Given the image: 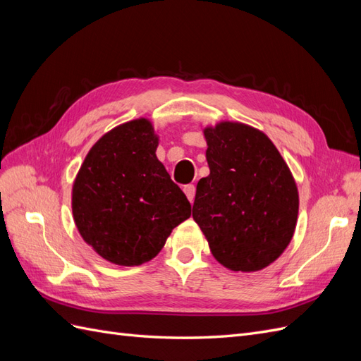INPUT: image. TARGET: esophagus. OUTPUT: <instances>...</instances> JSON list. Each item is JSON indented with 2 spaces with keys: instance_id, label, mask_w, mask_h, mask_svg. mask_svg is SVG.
Listing matches in <instances>:
<instances>
[{
  "instance_id": "esophagus-1",
  "label": "esophagus",
  "mask_w": 361,
  "mask_h": 361,
  "mask_svg": "<svg viewBox=\"0 0 361 361\" xmlns=\"http://www.w3.org/2000/svg\"><path fill=\"white\" fill-rule=\"evenodd\" d=\"M183 192H185V195H187V199L192 203L194 195H195V187H194V185H185Z\"/></svg>"
}]
</instances>
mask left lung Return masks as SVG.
Listing matches in <instances>:
<instances>
[{"label": "left lung", "mask_w": 361, "mask_h": 361, "mask_svg": "<svg viewBox=\"0 0 361 361\" xmlns=\"http://www.w3.org/2000/svg\"><path fill=\"white\" fill-rule=\"evenodd\" d=\"M209 176L197 183L192 218L212 256L232 271L255 272L289 245L298 188L286 161L262 130L223 120L203 129Z\"/></svg>", "instance_id": "1"}]
</instances>
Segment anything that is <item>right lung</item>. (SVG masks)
Listing matches in <instances>:
<instances>
[{"label": "right lung", "instance_id": "1", "mask_svg": "<svg viewBox=\"0 0 361 361\" xmlns=\"http://www.w3.org/2000/svg\"><path fill=\"white\" fill-rule=\"evenodd\" d=\"M158 141L149 118L118 125L96 141L75 178L76 228L114 265L152 260L191 215L187 195L157 158Z\"/></svg>", "mask_w": 361, "mask_h": 361}]
</instances>
